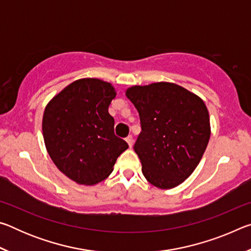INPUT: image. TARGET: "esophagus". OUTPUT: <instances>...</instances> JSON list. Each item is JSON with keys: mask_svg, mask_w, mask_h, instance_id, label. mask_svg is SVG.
<instances>
[{"mask_svg": "<svg viewBox=\"0 0 251 251\" xmlns=\"http://www.w3.org/2000/svg\"><path fill=\"white\" fill-rule=\"evenodd\" d=\"M126 142H127V144H128V146H129V147H131V146H133V143H134L133 136H131V135H129V136H127V137H126Z\"/></svg>", "mask_w": 251, "mask_h": 251, "instance_id": "34e87169", "label": "esophagus"}]
</instances>
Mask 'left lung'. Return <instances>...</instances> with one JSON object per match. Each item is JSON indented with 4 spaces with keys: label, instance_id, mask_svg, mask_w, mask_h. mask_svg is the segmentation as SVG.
I'll return each instance as SVG.
<instances>
[{
    "label": "left lung",
    "instance_id": "obj_1",
    "mask_svg": "<svg viewBox=\"0 0 251 251\" xmlns=\"http://www.w3.org/2000/svg\"><path fill=\"white\" fill-rule=\"evenodd\" d=\"M126 96L141 120L134 151L143 175L161 189L181 184L197 167L209 142V114L203 100L167 82L129 87Z\"/></svg>",
    "mask_w": 251,
    "mask_h": 251
}]
</instances>
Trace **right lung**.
<instances>
[{
  "instance_id": "1",
  "label": "right lung",
  "mask_w": 251,
  "mask_h": 251,
  "mask_svg": "<svg viewBox=\"0 0 251 251\" xmlns=\"http://www.w3.org/2000/svg\"><path fill=\"white\" fill-rule=\"evenodd\" d=\"M115 96L112 84L82 78L46 105L42 122L46 150L59 171L77 184L104 180L128 148L114 133L115 121L108 113Z\"/></svg>"
}]
</instances>
